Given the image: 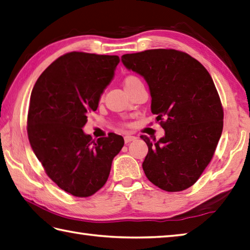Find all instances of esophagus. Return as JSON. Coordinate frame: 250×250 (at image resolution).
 <instances>
[{"instance_id": "obj_1", "label": "esophagus", "mask_w": 250, "mask_h": 250, "mask_svg": "<svg viewBox=\"0 0 250 250\" xmlns=\"http://www.w3.org/2000/svg\"><path fill=\"white\" fill-rule=\"evenodd\" d=\"M135 140H136V136H134V135L126 134V135L125 136V143H130V142L135 141Z\"/></svg>"}]
</instances>
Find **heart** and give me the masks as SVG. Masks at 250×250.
<instances>
[{
	"instance_id": "heart-1",
	"label": "heart",
	"mask_w": 250,
	"mask_h": 250,
	"mask_svg": "<svg viewBox=\"0 0 250 250\" xmlns=\"http://www.w3.org/2000/svg\"><path fill=\"white\" fill-rule=\"evenodd\" d=\"M141 83H142V81L140 78L136 76H133V75L126 76L124 79V85H125V89L126 92L130 91L131 89H133L135 85L141 84Z\"/></svg>"
}]
</instances>
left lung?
Listing matches in <instances>:
<instances>
[{"label": "left lung", "mask_w": 250, "mask_h": 250, "mask_svg": "<svg viewBox=\"0 0 250 250\" xmlns=\"http://www.w3.org/2000/svg\"><path fill=\"white\" fill-rule=\"evenodd\" d=\"M121 61L147 82L151 112L165 129L159 141L141 136L148 146L145 175L167 192L190 188L212 159L223 129L211 76L197 60L171 48L125 54Z\"/></svg>", "instance_id": "obj_1"}]
</instances>
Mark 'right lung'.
I'll return each mask as SVG.
<instances>
[{"instance_id":"right-lung-1","label":"right lung","mask_w":250,"mask_h":250,"mask_svg":"<svg viewBox=\"0 0 250 250\" xmlns=\"http://www.w3.org/2000/svg\"><path fill=\"white\" fill-rule=\"evenodd\" d=\"M119 62L116 55L67 53L42 72L31 92L27 132L33 153L48 178L76 197L104 187L125 144L121 135L92 141L82 130Z\"/></svg>"}]
</instances>
